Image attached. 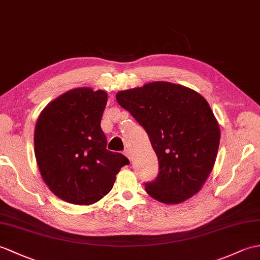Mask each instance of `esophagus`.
Listing matches in <instances>:
<instances>
[{
  "label": "esophagus",
  "mask_w": 260,
  "mask_h": 260,
  "mask_svg": "<svg viewBox=\"0 0 260 260\" xmlns=\"http://www.w3.org/2000/svg\"><path fill=\"white\" fill-rule=\"evenodd\" d=\"M124 155H125L126 157H127L129 160H132V153H131V150H129L128 148H126V149L124 150Z\"/></svg>",
  "instance_id": "esophagus-1"
}]
</instances>
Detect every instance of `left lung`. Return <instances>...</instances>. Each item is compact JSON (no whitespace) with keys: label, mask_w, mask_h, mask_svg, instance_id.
Masks as SVG:
<instances>
[{"label":"left lung","mask_w":260,"mask_h":260,"mask_svg":"<svg viewBox=\"0 0 260 260\" xmlns=\"http://www.w3.org/2000/svg\"><path fill=\"white\" fill-rule=\"evenodd\" d=\"M116 101L146 131L157 155L159 172L145 184L147 194L164 204L183 203L197 194L213 171L220 141L207 101L170 82L120 90Z\"/></svg>","instance_id":"obj_1"}]
</instances>
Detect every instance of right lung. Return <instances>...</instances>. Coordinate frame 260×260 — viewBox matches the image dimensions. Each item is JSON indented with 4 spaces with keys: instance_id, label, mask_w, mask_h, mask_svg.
<instances>
[{
    "instance_id": "add662e5",
    "label": "right lung",
    "mask_w": 260,
    "mask_h": 260,
    "mask_svg": "<svg viewBox=\"0 0 260 260\" xmlns=\"http://www.w3.org/2000/svg\"><path fill=\"white\" fill-rule=\"evenodd\" d=\"M105 90L77 87L41 112L34 131V152L41 176L54 195L74 205L98 203L113 188L129 160L106 149L101 119Z\"/></svg>"
}]
</instances>
